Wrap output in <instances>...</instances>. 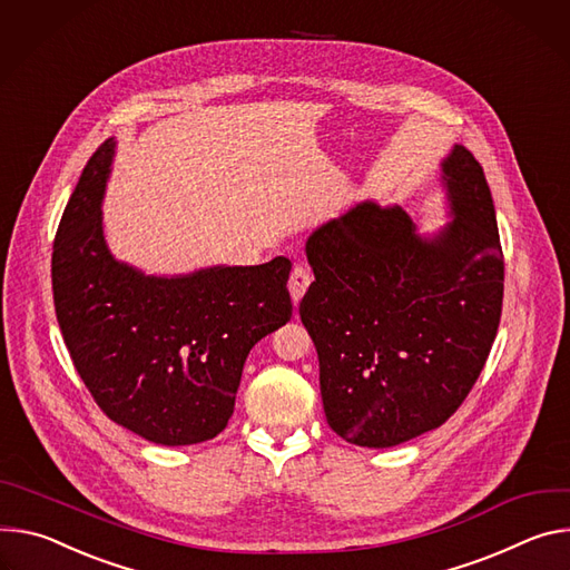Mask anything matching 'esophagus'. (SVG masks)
<instances>
[{"mask_svg":"<svg viewBox=\"0 0 570 570\" xmlns=\"http://www.w3.org/2000/svg\"><path fill=\"white\" fill-rule=\"evenodd\" d=\"M309 283H312V274L305 267H301V265L294 267V272L289 276V294H292L294 303H298L303 298V294L307 292Z\"/></svg>","mask_w":570,"mask_h":570,"instance_id":"esophagus-1","label":"esophagus"}]
</instances>
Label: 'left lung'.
Masks as SVG:
<instances>
[{
    "label": "left lung",
    "mask_w": 570,
    "mask_h": 570,
    "mask_svg": "<svg viewBox=\"0 0 570 570\" xmlns=\"http://www.w3.org/2000/svg\"><path fill=\"white\" fill-rule=\"evenodd\" d=\"M441 187L451 222L434 233L366 199L305 242L314 283L298 314L328 425L355 446L392 449L449 421L495 340L504 263L491 189L466 147L441 160Z\"/></svg>",
    "instance_id": "8db88e82"
}]
</instances>
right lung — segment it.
Instances as JSON below:
<instances>
[{
  "mask_svg": "<svg viewBox=\"0 0 570 570\" xmlns=\"http://www.w3.org/2000/svg\"><path fill=\"white\" fill-rule=\"evenodd\" d=\"M115 147L92 154L58 224L56 320L108 419L160 446L202 444L226 428L248 351L292 317V263L156 276L117 261L101 215Z\"/></svg>",
  "mask_w": 570,
  "mask_h": 570,
  "instance_id": "right-lung-1",
  "label": "right lung"
}]
</instances>
